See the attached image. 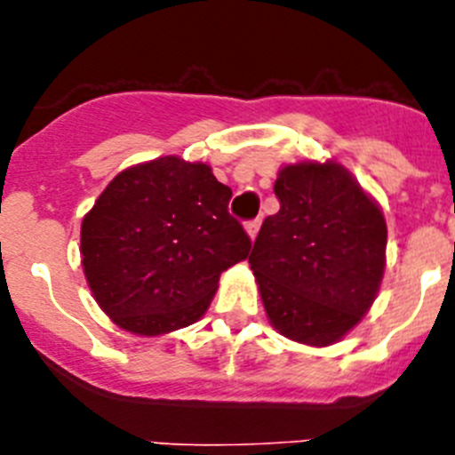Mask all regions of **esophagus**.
I'll return each instance as SVG.
<instances>
[{
	"label": "esophagus",
	"instance_id": "esophagus-1",
	"mask_svg": "<svg viewBox=\"0 0 455 455\" xmlns=\"http://www.w3.org/2000/svg\"><path fill=\"white\" fill-rule=\"evenodd\" d=\"M259 225H262V220H259V219L248 220V223H246V232H248V236H251V239H255V236H257V232H259Z\"/></svg>",
	"mask_w": 455,
	"mask_h": 455
}]
</instances>
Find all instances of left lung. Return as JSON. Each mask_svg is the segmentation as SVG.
Returning a JSON list of instances; mask_svg holds the SVG:
<instances>
[{"label": "left lung", "instance_id": "1", "mask_svg": "<svg viewBox=\"0 0 455 455\" xmlns=\"http://www.w3.org/2000/svg\"><path fill=\"white\" fill-rule=\"evenodd\" d=\"M273 191L280 212L248 257L264 309L287 339L331 347L363 321L383 283V209L332 159L283 166Z\"/></svg>", "mask_w": 455, "mask_h": 455}]
</instances>
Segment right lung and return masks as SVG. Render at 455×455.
<instances>
[{
    "instance_id": "right-lung-1",
    "label": "right lung",
    "mask_w": 455,
    "mask_h": 455,
    "mask_svg": "<svg viewBox=\"0 0 455 455\" xmlns=\"http://www.w3.org/2000/svg\"><path fill=\"white\" fill-rule=\"evenodd\" d=\"M230 198L212 166L175 155L120 171L82 220L84 275L104 315L140 337L196 323L251 251Z\"/></svg>"
}]
</instances>
